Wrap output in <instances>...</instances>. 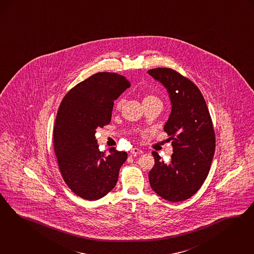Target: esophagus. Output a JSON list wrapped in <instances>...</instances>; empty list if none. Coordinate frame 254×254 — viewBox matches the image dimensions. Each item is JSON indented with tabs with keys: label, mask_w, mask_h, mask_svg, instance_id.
Segmentation results:
<instances>
[{
	"label": "esophagus",
	"mask_w": 254,
	"mask_h": 254,
	"mask_svg": "<svg viewBox=\"0 0 254 254\" xmlns=\"http://www.w3.org/2000/svg\"><path fill=\"white\" fill-rule=\"evenodd\" d=\"M130 154L132 155H139V154H142V150H141L140 148H137V147H134L130 150Z\"/></svg>",
	"instance_id": "34e87169"
}]
</instances>
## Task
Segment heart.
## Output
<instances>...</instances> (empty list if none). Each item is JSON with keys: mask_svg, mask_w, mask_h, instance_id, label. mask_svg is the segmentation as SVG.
Here are the masks:
<instances>
[{"mask_svg": "<svg viewBox=\"0 0 254 254\" xmlns=\"http://www.w3.org/2000/svg\"><path fill=\"white\" fill-rule=\"evenodd\" d=\"M156 100H160V99H159L157 96L153 95V94H145V95L143 96L142 103L144 104V103H147V102L156 101ZM123 103H124L123 99H120L119 101L117 102V104H116V109H117V110H121Z\"/></svg>", "mask_w": 254, "mask_h": 254, "instance_id": "b5f03b06", "label": "heart"}]
</instances>
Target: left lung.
<instances>
[{
    "mask_svg": "<svg viewBox=\"0 0 254 254\" xmlns=\"http://www.w3.org/2000/svg\"><path fill=\"white\" fill-rule=\"evenodd\" d=\"M147 72L166 88L172 105L163 127L173 140L172 159L165 163L153 151L149 183L163 199L183 201L198 191L210 171L215 149L213 122L202 93L190 79L168 68Z\"/></svg>",
    "mask_w": 254,
    "mask_h": 254,
    "instance_id": "left-lung-1",
    "label": "left lung"
}]
</instances>
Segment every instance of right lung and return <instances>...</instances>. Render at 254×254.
<instances>
[{"mask_svg": "<svg viewBox=\"0 0 254 254\" xmlns=\"http://www.w3.org/2000/svg\"><path fill=\"white\" fill-rule=\"evenodd\" d=\"M130 87L115 72H97L78 83L61 101L54 127V148L62 178L76 195L97 200L111 192L127 154L99 150L97 127L112 120L113 102Z\"/></svg>", "mask_w": 254, "mask_h": 254, "instance_id": "right-lung-1", "label": "right lung"}]
</instances>
